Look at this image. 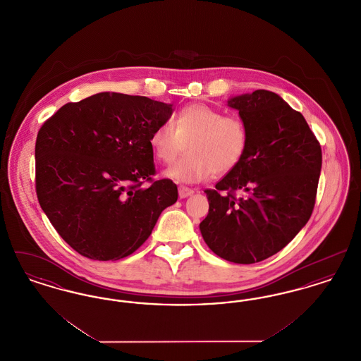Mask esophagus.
I'll list each match as a JSON object with an SVG mask.
<instances>
[{"label":"esophagus","instance_id":"1","mask_svg":"<svg viewBox=\"0 0 361 361\" xmlns=\"http://www.w3.org/2000/svg\"><path fill=\"white\" fill-rule=\"evenodd\" d=\"M190 195H193V189L184 187V185H180V187H178V196H180L181 199H185V197H188Z\"/></svg>","mask_w":361,"mask_h":361}]
</instances>
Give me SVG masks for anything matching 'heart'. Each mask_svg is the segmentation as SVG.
<instances>
[{
  "label": "heart",
  "mask_w": 361,
  "mask_h": 361,
  "mask_svg": "<svg viewBox=\"0 0 361 361\" xmlns=\"http://www.w3.org/2000/svg\"><path fill=\"white\" fill-rule=\"evenodd\" d=\"M155 157L164 164L185 150L165 174L178 183H200L212 173L222 176L238 166L249 145L246 121L235 114L207 104H189L181 108L172 123H161L150 135Z\"/></svg>",
  "instance_id": "obj_1"
}]
</instances>
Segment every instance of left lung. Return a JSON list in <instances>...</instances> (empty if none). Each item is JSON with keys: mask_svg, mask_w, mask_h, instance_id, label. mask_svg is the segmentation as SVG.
<instances>
[{"mask_svg": "<svg viewBox=\"0 0 361 361\" xmlns=\"http://www.w3.org/2000/svg\"><path fill=\"white\" fill-rule=\"evenodd\" d=\"M249 128L235 169L206 189L200 224L208 247L235 264H255L288 245L315 206L322 150L303 115L259 89L228 102Z\"/></svg>", "mask_w": 361, "mask_h": 361, "instance_id": "left-lung-1", "label": "left lung"}]
</instances>
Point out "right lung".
<instances>
[{"label": "right lung", "instance_id": "right-lung-1", "mask_svg": "<svg viewBox=\"0 0 361 361\" xmlns=\"http://www.w3.org/2000/svg\"><path fill=\"white\" fill-rule=\"evenodd\" d=\"M172 112V104L104 92L65 104L40 127L35 145L37 200L81 256L111 261L133 255L161 212L177 202L171 178H153L150 145L153 130Z\"/></svg>", "mask_w": 361, "mask_h": 361}]
</instances>
